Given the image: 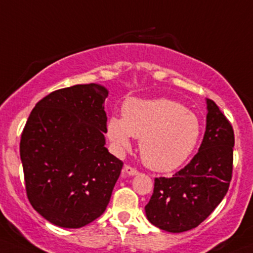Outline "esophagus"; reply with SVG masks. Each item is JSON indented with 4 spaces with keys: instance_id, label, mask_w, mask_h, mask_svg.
I'll use <instances>...</instances> for the list:
<instances>
[{
    "instance_id": "34e87169",
    "label": "esophagus",
    "mask_w": 253,
    "mask_h": 253,
    "mask_svg": "<svg viewBox=\"0 0 253 253\" xmlns=\"http://www.w3.org/2000/svg\"><path fill=\"white\" fill-rule=\"evenodd\" d=\"M138 174V170H136L134 168H132V167L129 166H125L124 169H122V175L126 176V175H131V176H134Z\"/></svg>"
}]
</instances>
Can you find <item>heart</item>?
I'll use <instances>...</instances> for the list:
<instances>
[{"label": "heart", "mask_w": 253, "mask_h": 253, "mask_svg": "<svg viewBox=\"0 0 253 253\" xmlns=\"http://www.w3.org/2000/svg\"><path fill=\"white\" fill-rule=\"evenodd\" d=\"M106 134L119 149L139 137V153L149 169L170 171L183 166L199 143L202 125L192 111L169 99H129L122 117L107 120Z\"/></svg>", "instance_id": "b5f03b06"}]
</instances>
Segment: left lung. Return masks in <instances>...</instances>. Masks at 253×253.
I'll use <instances>...</instances> for the list:
<instances>
[{
  "label": "left lung",
  "mask_w": 253,
  "mask_h": 253,
  "mask_svg": "<svg viewBox=\"0 0 253 253\" xmlns=\"http://www.w3.org/2000/svg\"><path fill=\"white\" fill-rule=\"evenodd\" d=\"M207 127L199 152L171 178L154 179L144 207L151 224L168 232H184L202 224L221 203L232 174L234 129L212 100L207 99Z\"/></svg>",
  "instance_id": "left-lung-1"
}]
</instances>
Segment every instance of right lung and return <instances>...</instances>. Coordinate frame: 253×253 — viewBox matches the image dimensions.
Instances as JSON below:
<instances>
[{
    "label": "right lung",
    "instance_id": "right-lung-1",
    "mask_svg": "<svg viewBox=\"0 0 253 253\" xmlns=\"http://www.w3.org/2000/svg\"><path fill=\"white\" fill-rule=\"evenodd\" d=\"M109 91L74 85L46 95L22 132L27 197L38 214L79 229L104 214L124 163L105 147Z\"/></svg>",
    "mask_w": 253,
    "mask_h": 253
}]
</instances>
